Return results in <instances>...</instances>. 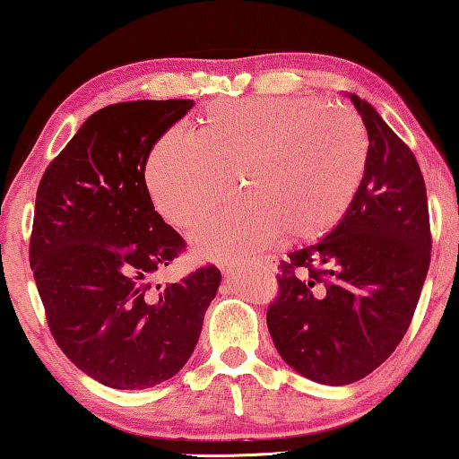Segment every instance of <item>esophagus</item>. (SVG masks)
<instances>
[{
  "instance_id": "34e87169",
  "label": "esophagus",
  "mask_w": 459,
  "mask_h": 459,
  "mask_svg": "<svg viewBox=\"0 0 459 459\" xmlns=\"http://www.w3.org/2000/svg\"><path fill=\"white\" fill-rule=\"evenodd\" d=\"M256 261H259L261 267L272 269V272L275 267H278V256H273V255H265V256H261V259H256Z\"/></svg>"
}]
</instances>
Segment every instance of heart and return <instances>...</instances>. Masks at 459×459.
I'll use <instances>...</instances> for the list:
<instances>
[{"instance_id":"b5f03b06","label":"heart","mask_w":459,"mask_h":459,"mask_svg":"<svg viewBox=\"0 0 459 459\" xmlns=\"http://www.w3.org/2000/svg\"><path fill=\"white\" fill-rule=\"evenodd\" d=\"M361 118L316 98L215 100L196 134L169 129L146 162L154 209L179 230H194L234 192L231 206L196 231L206 259H240L288 234L316 240L341 221L368 167Z\"/></svg>"}]
</instances>
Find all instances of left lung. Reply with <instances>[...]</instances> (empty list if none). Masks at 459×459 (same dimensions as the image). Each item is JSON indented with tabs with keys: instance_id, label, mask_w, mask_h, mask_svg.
<instances>
[{
	"instance_id": "1",
	"label": "left lung",
	"mask_w": 459,
	"mask_h": 459,
	"mask_svg": "<svg viewBox=\"0 0 459 459\" xmlns=\"http://www.w3.org/2000/svg\"><path fill=\"white\" fill-rule=\"evenodd\" d=\"M369 137L353 203L325 238L281 261L267 328L288 366L319 385L366 378L410 328L430 265L429 198L407 143L349 93Z\"/></svg>"
}]
</instances>
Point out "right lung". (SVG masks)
Returning <instances> with one entry per match:
<instances>
[{
	"mask_svg": "<svg viewBox=\"0 0 459 459\" xmlns=\"http://www.w3.org/2000/svg\"><path fill=\"white\" fill-rule=\"evenodd\" d=\"M192 106L137 100L93 112L37 187L29 261L49 330L74 366L118 391L186 366L221 281L206 265L152 290L186 242L154 211L143 171Z\"/></svg>",
	"mask_w": 459,
	"mask_h": 459,
	"instance_id": "right-lung-1",
	"label": "right lung"
}]
</instances>
